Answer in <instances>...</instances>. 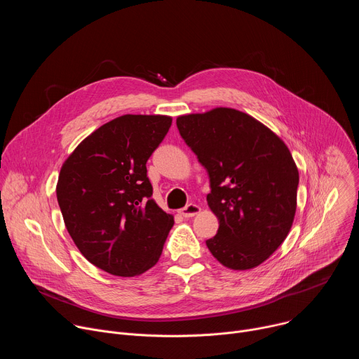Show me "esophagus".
Wrapping results in <instances>:
<instances>
[{"label":"esophagus","mask_w":359,"mask_h":359,"mask_svg":"<svg viewBox=\"0 0 359 359\" xmlns=\"http://www.w3.org/2000/svg\"><path fill=\"white\" fill-rule=\"evenodd\" d=\"M179 213H180V216H183V217L189 219V217H193V216H196L197 213H200V208L197 206V204L190 203V204H187L186 208L180 209V210H179Z\"/></svg>","instance_id":"1"}]
</instances>
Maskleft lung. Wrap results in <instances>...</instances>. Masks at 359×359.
<instances>
[{
    "label": "left lung",
    "instance_id": "obj_1",
    "mask_svg": "<svg viewBox=\"0 0 359 359\" xmlns=\"http://www.w3.org/2000/svg\"><path fill=\"white\" fill-rule=\"evenodd\" d=\"M210 180L219 219L210 252L226 267H257L285 240L297 208L298 170L284 142L259 121L217 108L176 121Z\"/></svg>",
    "mask_w": 359,
    "mask_h": 359
}]
</instances>
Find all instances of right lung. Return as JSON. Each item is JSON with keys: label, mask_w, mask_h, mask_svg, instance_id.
Masks as SVG:
<instances>
[{"label": "right lung", "mask_w": 359, "mask_h": 359, "mask_svg": "<svg viewBox=\"0 0 359 359\" xmlns=\"http://www.w3.org/2000/svg\"><path fill=\"white\" fill-rule=\"evenodd\" d=\"M172 125L161 115H123L90 133L64 163L57 198L83 257L133 277L159 262L173 226L151 198L146 162Z\"/></svg>", "instance_id": "obj_1"}]
</instances>
